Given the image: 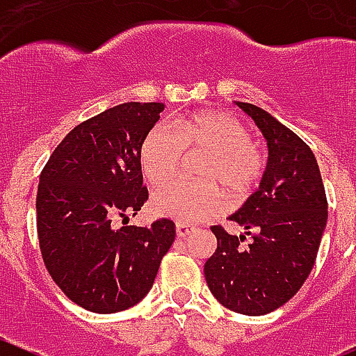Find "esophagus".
Returning a JSON list of instances; mask_svg holds the SVG:
<instances>
[{
    "label": "esophagus",
    "mask_w": 356,
    "mask_h": 356,
    "mask_svg": "<svg viewBox=\"0 0 356 356\" xmlns=\"http://www.w3.org/2000/svg\"><path fill=\"white\" fill-rule=\"evenodd\" d=\"M175 232H177V238H188L190 234L195 232V227L188 225V223H177L175 225Z\"/></svg>",
    "instance_id": "34e87169"
}]
</instances>
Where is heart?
<instances>
[{
    "label": "heart",
    "mask_w": 356,
    "mask_h": 356,
    "mask_svg": "<svg viewBox=\"0 0 356 356\" xmlns=\"http://www.w3.org/2000/svg\"><path fill=\"white\" fill-rule=\"evenodd\" d=\"M206 154L197 167L198 181L172 183L152 195L150 206L159 216L182 223L207 220L223 209V197L241 202L257 190L268 168L266 154L254 134L234 115L204 110L170 124L150 127L140 145L143 177L162 186L177 175L184 152Z\"/></svg>",
    "instance_id": "b5f03b06"
}]
</instances>
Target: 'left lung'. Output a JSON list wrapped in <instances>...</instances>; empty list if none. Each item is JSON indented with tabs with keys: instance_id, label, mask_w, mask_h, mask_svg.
<instances>
[{
	"instance_id": "left-lung-1",
	"label": "left lung",
	"mask_w": 356,
	"mask_h": 356,
	"mask_svg": "<svg viewBox=\"0 0 356 356\" xmlns=\"http://www.w3.org/2000/svg\"><path fill=\"white\" fill-rule=\"evenodd\" d=\"M264 134L270 158L259 190L230 216L252 236L213 225L218 246L204 266L218 302L246 316L287 303L312 271L328 218L321 172L310 147L262 108L238 102Z\"/></svg>"
}]
</instances>
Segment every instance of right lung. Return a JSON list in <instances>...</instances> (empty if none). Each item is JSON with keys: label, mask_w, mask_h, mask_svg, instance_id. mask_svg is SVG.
<instances>
[{"label": "right lung", "mask_w": 356, "mask_h": 356, "mask_svg": "<svg viewBox=\"0 0 356 356\" xmlns=\"http://www.w3.org/2000/svg\"><path fill=\"white\" fill-rule=\"evenodd\" d=\"M163 102H124L78 124L53 150L37 191V232L47 271L69 300L97 314L145 296L175 223L127 225L149 198L140 145ZM122 219L115 229L111 221Z\"/></svg>", "instance_id": "right-lung-1"}]
</instances>
